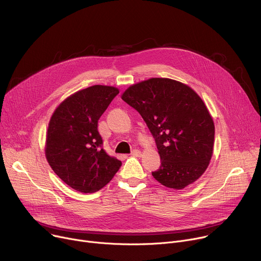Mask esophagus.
I'll return each mask as SVG.
<instances>
[{"label":"esophagus","instance_id":"1","mask_svg":"<svg viewBox=\"0 0 261 261\" xmlns=\"http://www.w3.org/2000/svg\"><path fill=\"white\" fill-rule=\"evenodd\" d=\"M131 155L134 156V157H139V156L141 155V152H140L139 150H133L132 153H131Z\"/></svg>","mask_w":261,"mask_h":261}]
</instances>
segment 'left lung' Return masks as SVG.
Returning <instances> with one entry per match:
<instances>
[{
	"mask_svg": "<svg viewBox=\"0 0 261 261\" xmlns=\"http://www.w3.org/2000/svg\"><path fill=\"white\" fill-rule=\"evenodd\" d=\"M122 99L138 111L155 138L161 165L153 176L175 190L198 179L210 164L215 138L201 98L179 82L151 79L129 87Z\"/></svg>",
	"mask_w": 261,
	"mask_h": 261,
	"instance_id": "1",
	"label": "left lung"
}]
</instances>
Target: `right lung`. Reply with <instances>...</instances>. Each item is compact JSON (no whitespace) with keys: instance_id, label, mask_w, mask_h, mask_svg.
<instances>
[{"instance_id":"obj_1","label":"right lung","mask_w":261,"mask_h":261,"mask_svg":"<svg viewBox=\"0 0 261 261\" xmlns=\"http://www.w3.org/2000/svg\"><path fill=\"white\" fill-rule=\"evenodd\" d=\"M119 90L92 86L74 93L49 121L45 156L55 173L74 190L94 193L108 184L122 162L103 150L98 121Z\"/></svg>"}]
</instances>
